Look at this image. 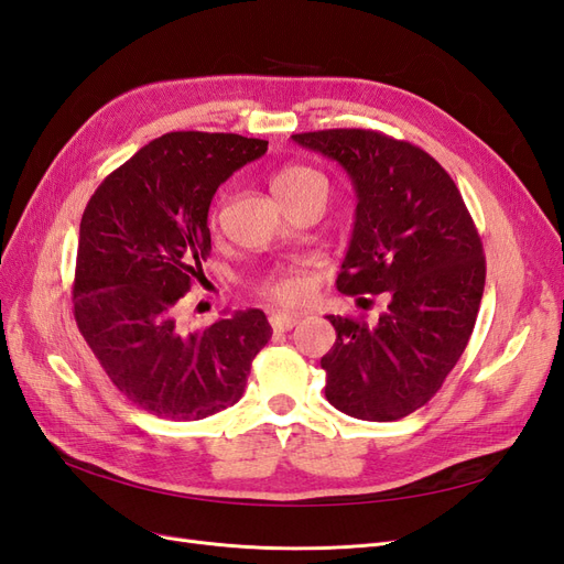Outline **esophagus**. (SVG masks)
Wrapping results in <instances>:
<instances>
[{
    "label": "esophagus",
    "instance_id": "1",
    "mask_svg": "<svg viewBox=\"0 0 564 564\" xmlns=\"http://www.w3.org/2000/svg\"><path fill=\"white\" fill-rule=\"evenodd\" d=\"M299 322L296 315H289V313H272L270 315V327L275 332H289Z\"/></svg>",
    "mask_w": 564,
    "mask_h": 564
}]
</instances>
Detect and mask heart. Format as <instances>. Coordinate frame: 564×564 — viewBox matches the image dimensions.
Wrapping results in <instances>:
<instances>
[{
	"label": "heart",
	"mask_w": 564,
	"mask_h": 564,
	"mask_svg": "<svg viewBox=\"0 0 564 564\" xmlns=\"http://www.w3.org/2000/svg\"><path fill=\"white\" fill-rule=\"evenodd\" d=\"M272 191L280 197V202L284 207L289 204L311 195V193H322L327 195V178H324L317 169L313 166H303V164H289L280 172L272 176ZM216 209L212 212V226L216 224ZM259 289V294L270 299V301H278L284 305H294L299 303L305 294H308V280H305L303 272L299 270H275V272H268L265 278L259 280L256 284Z\"/></svg>",
	"instance_id": "b5f03b06"
}]
</instances>
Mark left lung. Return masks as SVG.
<instances>
[{
    "label": "left lung",
    "instance_id": "8db88e82",
    "mask_svg": "<svg viewBox=\"0 0 564 564\" xmlns=\"http://www.w3.org/2000/svg\"><path fill=\"white\" fill-rule=\"evenodd\" d=\"M292 139L346 169L355 228L336 286L386 294L377 324L327 315L336 344L322 357L324 395L348 416L398 421L445 383L464 355L485 292V253L452 176L429 152L371 129Z\"/></svg>",
    "mask_w": 564,
    "mask_h": 564
}]
</instances>
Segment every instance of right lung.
Listing matches in <instances>:
<instances>
[{"label":"right lung","instance_id":"right-lung-1","mask_svg":"<svg viewBox=\"0 0 564 564\" xmlns=\"http://www.w3.org/2000/svg\"><path fill=\"white\" fill-rule=\"evenodd\" d=\"M268 141L172 131L96 187L79 224L73 282L77 329L122 395L166 421H199L242 398L272 329L263 311H237L185 329L178 299L204 278L216 187Z\"/></svg>","mask_w":564,"mask_h":564}]
</instances>
